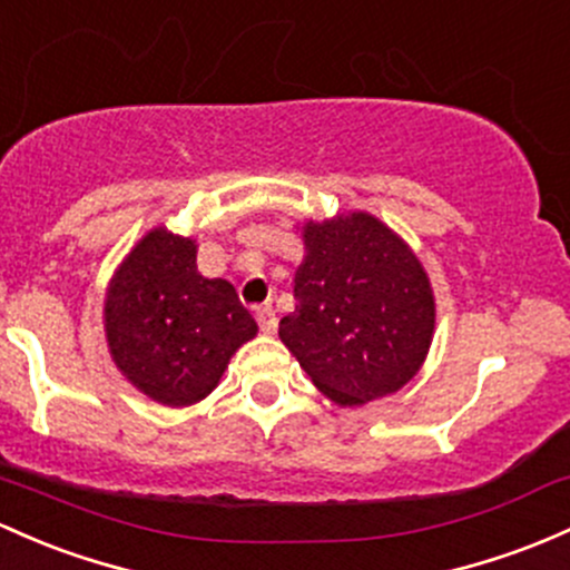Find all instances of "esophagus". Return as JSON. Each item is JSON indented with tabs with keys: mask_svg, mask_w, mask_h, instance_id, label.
<instances>
[{
	"mask_svg": "<svg viewBox=\"0 0 570 570\" xmlns=\"http://www.w3.org/2000/svg\"><path fill=\"white\" fill-rule=\"evenodd\" d=\"M254 318L265 335H273L275 327H278V318H275V311L271 308V305H256Z\"/></svg>",
	"mask_w": 570,
	"mask_h": 570,
	"instance_id": "34e87169",
	"label": "esophagus"
}]
</instances>
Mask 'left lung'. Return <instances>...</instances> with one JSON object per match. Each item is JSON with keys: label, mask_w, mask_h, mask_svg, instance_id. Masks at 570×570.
<instances>
[{"label": "left lung", "mask_w": 570, "mask_h": 570, "mask_svg": "<svg viewBox=\"0 0 570 570\" xmlns=\"http://www.w3.org/2000/svg\"><path fill=\"white\" fill-rule=\"evenodd\" d=\"M295 311L278 337L337 405L409 384L430 352L435 297L409 243L365 210L303 224Z\"/></svg>", "instance_id": "left-lung-1"}]
</instances>
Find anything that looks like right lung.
Wrapping results in <instances>:
<instances>
[{
  "label": "right lung",
  "mask_w": 570,
  "mask_h": 570,
  "mask_svg": "<svg viewBox=\"0 0 570 570\" xmlns=\"http://www.w3.org/2000/svg\"><path fill=\"white\" fill-rule=\"evenodd\" d=\"M256 322L224 278L197 271V240L156 227L112 273L105 337L118 371L156 403L184 409L216 390Z\"/></svg>",
  "instance_id": "add662e5"
}]
</instances>
